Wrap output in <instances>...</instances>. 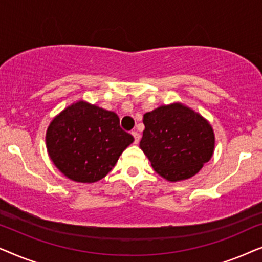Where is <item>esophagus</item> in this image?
I'll use <instances>...</instances> for the list:
<instances>
[{
  "mask_svg": "<svg viewBox=\"0 0 262 262\" xmlns=\"http://www.w3.org/2000/svg\"><path fill=\"white\" fill-rule=\"evenodd\" d=\"M131 134H132V136H134V138H135V143H136V144H137V143L139 142V139H141V135H139L137 131H132Z\"/></svg>",
  "mask_w": 262,
  "mask_h": 262,
  "instance_id": "34e87169",
  "label": "esophagus"
}]
</instances>
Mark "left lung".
<instances>
[{
	"label": "left lung",
	"instance_id": "left-lung-1",
	"mask_svg": "<svg viewBox=\"0 0 262 262\" xmlns=\"http://www.w3.org/2000/svg\"><path fill=\"white\" fill-rule=\"evenodd\" d=\"M143 123L139 146L156 173L168 181L192 178L212 157V126L182 103L157 107L144 114Z\"/></svg>",
	"mask_w": 262,
	"mask_h": 262
}]
</instances>
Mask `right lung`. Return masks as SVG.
Here are the masks:
<instances>
[{
	"instance_id": "obj_1",
	"label": "right lung",
	"mask_w": 262,
	"mask_h": 262,
	"mask_svg": "<svg viewBox=\"0 0 262 262\" xmlns=\"http://www.w3.org/2000/svg\"><path fill=\"white\" fill-rule=\"evenodd\" d=\"M132 142L116 113L85 101L68 106L46 131L50 159L67 178L83 184L105 178Z\"/></svg>"
}]
</instances>
